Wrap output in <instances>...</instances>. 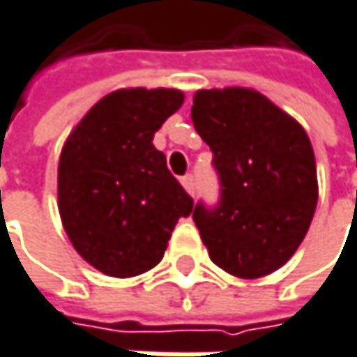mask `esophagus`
Listing matches in <instances>:
<instances>
[{
    "mask_svg": "<svg viewBox=\"0 0 357 357\" xmlns=\"http://www.w3.org/2000/svg\"><path fill=\"white\" fill-rule=\"evenodd\" d=\"M179 181H181L183 190H185L190 196H194V178H192V176H183V178L179 179Z\"/></svg>",
    "mask_w": 357,
    "mask_h": 357,
    "instance_id": "1",
    "label": "esophagus"
}]
</instances>
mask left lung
Instances as JSON below:
<instances>
[{
	"mask_svg": "<svg viewBox=\"0 0 357 357\" xmlns=\"http://www.w3.org/2000/svg\"><path fill=\"white\" fill-rule=\"evenodd\" d=\"M192 122L220 178L214 211L194 208L211 259L253 280L280 270L303 243L319 200L305 128L251 87L198 89Z\"/></svg>",
	"mask_w": 357,
	"mask_h": 357,
	"instance_id": "1",
	"label": "left lung"
}]
</instances>
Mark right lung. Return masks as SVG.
<instances>
[{"instance_id":"1","label":"right lung","mask_w":357,"mask_h":357,"mask_svg":"<svg viewBox=\"0 0 357 357\" xmlns=\"http://www.w3.org/2000/svg\"><path fill=\"white\" fill-rule=\"evenodd\" d=\"M183 104L179 89L124 87L104 96L67 137L59 214L75 251L98 272L132 278L155 268L194 200L153 145Z\"/></svg>"}]
</instances>
